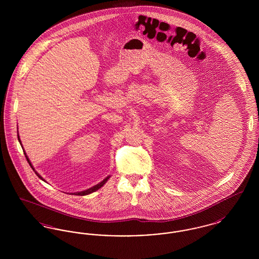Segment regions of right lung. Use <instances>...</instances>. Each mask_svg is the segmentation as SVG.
<instances>
[{"mask_svg":"<svg viewBox=\"0 0 259 259\" xmlns=\"http://www.w3.org/2000/svg\"><path fill=\"white\" fill-rule=\"evenodd\" d=\"M17 137H18V141L20 142V139H19V136L17 135ZM21 143V142H20ZM25 157H26V159H27V161H28V163L30 164V166L32 167V169L34 170V168H33V166H32V164H31V162H30V160H29V158L27 157V155H26V153H25ZM35 171V170H34ZM35 172H36V175H37V177L39 178V179H41L42 180V178L37 174L36 171H35ZM109 180V177L108 178H106L102 183H100V184H98L97 185H95V186H93V187H91V188H89V189H87V190H84V191H80V192H76V193H74V195H79V196H83V195H87V194H90V193H92V192H94V191H96V190H98L99 188H101L103 185H105L106 183H107V181Z\"/></svg>","mask_w":259,"mask_h":259,"instance_id":"obj_1","label":"right lung"}]
</instances>
